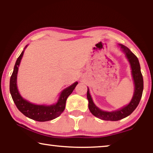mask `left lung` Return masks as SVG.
<instances>
[{"mask_svg": "<svg viewBox=\"0 0 153 153\" xmlns=\"http://www.w3.org/2000/svg\"><path fill=\"white\" fill-rule=\"evenodd\" d=\"M121 48L125 53L126 56L128 60L130 63V66L131 68V74H132L134 86V96L128 105L120 108L117 111H112V112H107L100 110L93 102L91 96L90 94L89 89L88 88L87 91V98L88 100V108L90 111L92 113L93 115L100 120H106V121H118L121 119H123L133 112L138 107L140 99L142 98V92L144 88V82L143 77L140 71V65L139 61L137 56L131 52L129 49L123 45L120 44Z\"/></svg>", "mask_w": 153, "mask_h": 153, "instance_id": "left-lung-1", "label": "left lung"}]
</instances>
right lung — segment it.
<instances>
[{"mask_svg":"<svg viewBox=\"0 0 153 153\" xmlns=\"http://www.w3.org/2000/svg\"><path fill=\"white\" fill-rule=\"evenodd\" d=\"M27 46H25V48ZM24 53V51H23L19 57L17 58L13 71L11 79H10V92H11L13 100L18 109L24 115L32 120L38 121H47L54 120L63 113L65 108V103L67 97L74 91L78 83L77 82H75L71 86L63 90L61 93L57 102L55 105L46 106L32 104L22 97L18 91L17 86L18 67L19 66Z\"/></svg>","mask_w":153,"mask_h":153,"instance_id":"1","label":"right lung"}]
</instances>
